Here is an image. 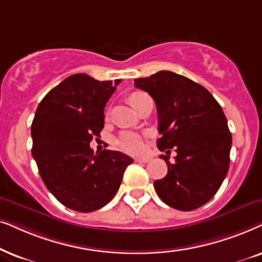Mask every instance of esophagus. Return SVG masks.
<instances>
[{
    "label": "esophagus",
    "mask_w": 262,
    "mask_h": 262,
    "mask_svg": "<svg viewBox=\"0 0 262 262\" xmlns=\"http://www.w3.org/2000/svg\"><path fill=\"white\" fill-rule=\"evenodd\" d=\"M151 158H147V157H144V158H135V162L138 163H148Z\"/></svg>",
    "instance_id": "1"
}]
</instances>
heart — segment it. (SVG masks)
I'll return each mask as SVG.
<instances>
[{
	"mask_svg": "<svg viewBox=\"0 0 262 262\" xmlns=\"http://www.w3.org/2000/svg\"><path fill=\"white\" fill-rule=\"evenodd\" d=\"M147 96L144 92H135L129 97V102L135 109H138L139 104L145 97ZM116 144L122 151L127 153H140L144 149V139L140 134L135 133V132H123L117 138Z\"/></svg>",
	"mask_w": 262,
	"mask_h": 262,
	"instance_id": "b5f03b06",
	"label": "heart"
}]
</instances>
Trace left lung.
<instances>
[{"mask_svg": "<svg viewBox=\"0 0 262 262\" xmlns=\"http://www.w3.org/2000/svg\"><path fill=\"white\" fill-rule=\"evenodd\" d=\"M134 85L156 102L158 148L177 153L173 164L160 156L167 175L155 181L157 194L176 210H196L214 196L229 170L232 137L222 106L204 86L173 72L135 79Z\"/></svg>", "mask_w": 262, "mask_h": 262, "instance_id": "left-lung-1", "label": "left lung"}]
</instances>
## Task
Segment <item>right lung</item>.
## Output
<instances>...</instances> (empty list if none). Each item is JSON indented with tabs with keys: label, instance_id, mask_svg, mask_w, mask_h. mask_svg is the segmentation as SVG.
<instances>
[{
	"label": "right lung",
	"instance_id": "1",
	"mask_svg": "<svg viewBox=\"0 0 262 262\" xmlns=\"http://www.w3.org/2000/svg\"><path fill=\"white\" fill-rule=\"evenodd\" d=\"M122 81L68 76L49 91L34 115L32 156L49 191L66 207L93 212L117 193L133 159L118 151L93 152L90 142L104 128V107Z\"/></svg>",
	"mask_w": 262,
	"mask_h": 262
}]
</instances>
